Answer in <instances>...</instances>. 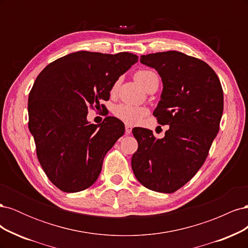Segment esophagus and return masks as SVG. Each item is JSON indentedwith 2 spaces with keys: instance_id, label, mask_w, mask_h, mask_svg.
Listing matches in <instances>:
<instances>
[{
  "instance_id": "esophagus-1",
  "label": "esophagus",
  "mask_w": 248,
  "mask_h": 248,
  "mask_svg": "<svg viewBox=\"0 0 248 248\" xmlns=\"http://www.w3.org/2000/svg\"><path fill=\"white\" fill-rule=\"evenodd\" d=\"M125 131H126V134H130L131 131H132V127L131 125L129 124H125Z\"/></svg>"
}]
</instances>
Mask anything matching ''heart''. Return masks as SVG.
<instances>
[{"mask_svg": "<svg viewBox=\"0 0 248 248\" xmlns=\"http://www.w3.org/2000/svg\"><path fill=\"white\" fill-rule=\"evenodd\" d=\"M136 79L140 82V84L144 87L146 90L151 86L153 82L158 81V77L157 74L152 70H139L136 73ZM119 81L115 82L114 87H112V91H116L118 87ZM147 108L131 106V104L122 103L119 104L114 108V115L122 120L123 122L128 124H136L140 121V119L146 116Z\"/></svg>", "mask_w": 248, "mask_h": 248, "instance_id": "obj_1", "label": "heart"}]
</instances>
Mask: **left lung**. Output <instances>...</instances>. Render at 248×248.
<instances>
[{
	"mask_svg": "<svg viewBox=\"0 0 248 248\" xmlns=\"http://www.w3.org/2000/svg\"><path fill=\"white\" fill-rule=\"evenodd\" d=\"M140 63L161 78L163 89L153 115L169 129L162 139L146 128L132 129L139 148L131 168L148 189L171 193L188 182L207 158L219 130L222 88L211 67L183 52L142 55Z\"/></svg>",
	"mask_w": 248,
	"mask_h": 248,
	"instance_id": "left-lung-1",
	"label": "left lung"
}]
</instances>
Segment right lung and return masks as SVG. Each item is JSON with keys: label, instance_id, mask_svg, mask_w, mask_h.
<instances>
[{"label": "right lung", "instance_id": "add662e5", "mask_svg": "<svg viewBox=\"0 0 248 248\" xmlns=\"http://www.w3.org/2000/svg\"><path fill=\"white\" fill-rule=\"evenodd\" d=\"M138 60L126 51L81 50L48 64L36 78L28 101L29 129L44 172L60 190L78 192L98 178L104 156L125 127L115 117L90 124L88 108L108 100L115 82Z\"/></svg>", "mask_w": 248, "mask_h": 248}]
</instances>
